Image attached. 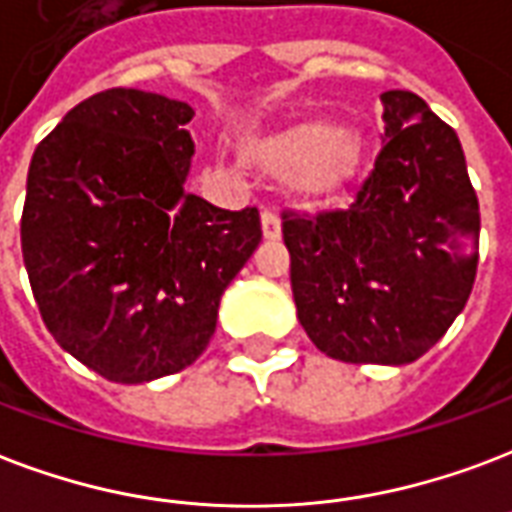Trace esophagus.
Instances as JSON below:
<instances>
[{
  "label": "esophagus",
  "mask_w": 512,
  "mask_h": 512,
  "mask_svg": "<svg viewBox=\"0 0 512 512\" xmlns=\"http://www.w3.org/2000/svg\"><path fill=\"white\" fill-rule=\"evenodd\" d=\"M260 222H263V236L268 241H276L282 236V220H279V214L273 212V209H263Z\"/></svg>",
  "instance_id": "esophagus-1"
}]
</instances>
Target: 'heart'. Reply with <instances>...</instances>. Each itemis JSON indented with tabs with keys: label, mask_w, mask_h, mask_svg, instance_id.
I'll return each instance as SVG.
<instances>
[{
	"label": "heart",
	"mask_w": 512,
	"mask_h": 512,
	"mask_svg": "<svg viewBox=\"0 0 512 512\" xmlns=\"http://www.w3.org/2000/svg\"><path fill=\"white\" fill-rule=\"evenodd\" d=\"M247 155L273 174H295L300 193L333 198L360 177L368 144L354 128H335L333 120L306 117L255 139Z\"/></svg>",
	"instance_id": "1"
}]
</instances>
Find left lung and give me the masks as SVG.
I'll return each instance as SVG.
<instances>
[{"instance_id": "8db88e82", "label": "left lung", "mask_w": 512, "mask_h": 512, "mask_svg": "<svg viewBox=\"0 0 512 512\" xmlns=\"http://www.w3.org/2000/svg\"><path fill=\"white\" fill-rule=\"evenodd\" d=\"M384 144L346 209H284L298 319L327 357L405 365L473 292L481 212L462 144L427 101L386 91Z\"/></svg>"}]
</instances>
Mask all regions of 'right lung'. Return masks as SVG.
<instances>
[{"mask_svg": "<svg viewBox=\"0 0 512 512\" xmlns=\"http://www.w3.org/2000/svg\"><path fill=\"white\" fill-rule=\"evenodd\" d=\"M190 117L185 101L109 88L69 109L31 158L21 249L39 314L115 384L193 365L263 239L257 206L185 193Z\"/></svg>", "mask_w": 512, "mask_h": 512, "instance_id": "1", "label": "right lung"}]
</instances>
